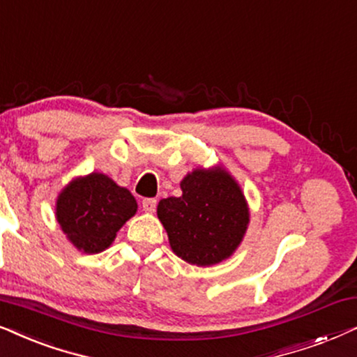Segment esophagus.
Masks as SVG:
<instances>
[{"label": "esophagus", "instance_id": "obj_1", "mask_svg": "<svg viewBox=\"0 0 357 357\" xmlns=\"http://www.w3.org/2000/svg\"><path fill=\"white\" fill-rule=\"evenodd\" d=\"M142 207H144L145 212H155L156 199H151V197L144 199V201H142Z\"/></svg>", "mask_w": 357, "mask_h": 357}]
</instances>
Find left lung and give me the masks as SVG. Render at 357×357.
<instances>
[{
  "instance_id": "left-lung-1",
  "label": "left lung",
  "mask_w": 357,
  "mask_h": 357,
  "mask_svg": "<svg viewBox=\"0 0 357 357\" xmlns=\"http://www.w3.org/2000/svg\"><path fill=\"white\" fill-rule=\"evenodd\" d=\"M181 191V197L161 199L156 208L174 255L196 266L230 258L250 223L240 184L222 166H213L184 176Z\"/></svg>"
}]
</instances>
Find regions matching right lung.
I'll return each mask as SVG.
<instances>
[{
  "instance_id": "obj_1",
  "label": "right lung",
  "mask_w": 357,
  "mask_h": 357,
  "mask_svg": "<svg viewBox=\"0 0 357 357\" xmlns=\"http://www.w3.org/2000/svg\"><path fill=\"white\" fill-rule=\"evenodd\" d=\"M135 212L137 201L129 189L117 186L102 173L75 178L61 189L55 207L56 222L66 238L86 255L109 248Z\"/></svg>"
}]
</instances>
